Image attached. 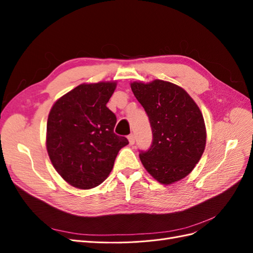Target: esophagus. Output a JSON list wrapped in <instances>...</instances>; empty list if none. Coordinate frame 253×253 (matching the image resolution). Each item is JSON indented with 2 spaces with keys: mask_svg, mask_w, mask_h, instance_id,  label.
Here are the masks:
<instances>
[{
  "mask_svg": "<svg viewBox=\"0 0 253 253\" xmlns=\"http://www.w3.org/2000/svg\"><path fill=\"white\" fill-rule=\"evenodd\" d=\"M127 139H128V142H129V144H134L135 143V135L134 134H129L128 136H127Z\"/></svg>",
  "mask_w": 253,
  "mask_h": 253,
  "instance_id": "1",
  "label": "esophagus"
}]
</instances>
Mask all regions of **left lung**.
<instances>
[{
    "label": "left lung",
    "mask_w": 253,
    "mask_h": 253,
    "mask_svg": "<svg viewBox=\"0 0 253 253\" xmlns=\"http://www.w3.org/2000/svg\"><path fill=\"white\" fill-rule=\"evenodd\" d=\"M131 88L148 115L153 134L150 149L139 153L145 170L164 185L186 177L206 147L200 108L185 89L171 82H133Z\"/></svg>",
    "instance_id": "left-lung-1"
}]
</instances>
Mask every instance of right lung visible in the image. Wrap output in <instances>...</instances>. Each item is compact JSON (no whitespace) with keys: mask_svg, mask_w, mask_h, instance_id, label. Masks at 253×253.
<instances>
[{"mask_svg":"<svg viewBox=\"0 0 253 253\" xmlns=\"http://www.w3.org/2000/svg\"><path fill=\"white\" fill-rule=\"evenodd\" d=\"M116 82L80 84L52 105L47 119L50 162L66 182L79 189L100 185L111 173L126 137L114 133L109 102Z\"/></svg>","mask_w":253,"mask_h":253,"instance_id":"1","label":"right lung"}]
</instances>
